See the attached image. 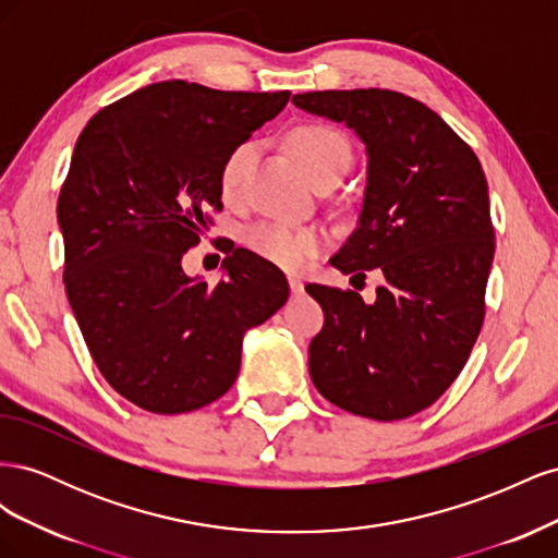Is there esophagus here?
<instances>
[{"label": "esophagus", "mask_w": 558, "mask_h": 558, "mask_svg": "<svg viewBox=\"0 0 558 558\" xmlns=\"http://www.w3.org/2000/svg\"><path fill=\"white\" fill-rule=\"evenodd\" d=\"M289 286H291V291L293 293H302V291H305V281H302L300 277H289Z\"/></svg>", "instance_id": "34e87169"}]
</instances>
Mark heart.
Returning a JSON list of instances; mask_svg holds the SVG:
<instances>
[{"instance_id":"1","label":"heart","mask_w":558,"mask_h":558,"mask_svg":"<svg viewBox=\"0 0 558 558\" xmlns=\"http://www.w3.org/2000/svg\"><path fill=\"white\" fill-rule=\"evenodd\" d=\"M291 148L302 170L310 174L314 183L330 174L344 177L351 165L349 142L328 125L307 123L295 128L291 134ZM253 156H256V144L253 142H244L230 150V156L221 167V177H218L226 199L240 197ZM244 242L253 253H258L260 258L269 263L286 269H302L318 256V251L326 244V238L318 228L269 218V221L248 226L244 232Z\"/></svg>"}]
</instances>
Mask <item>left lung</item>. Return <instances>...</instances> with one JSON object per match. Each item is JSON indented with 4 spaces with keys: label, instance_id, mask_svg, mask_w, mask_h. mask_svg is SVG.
<instances>
[{
    "label": "left lung",
    "instance_id": "1",
    "mask_svg": "<svg viewBox=\"0 0 558 558\" xmlns=\"http://www.w3.org/2000/svg\"><path fill=\"white\" fill-rule=\"evenodd\" d=\"M293 105L365 144L359 226L330 265L384 275L375 302L307 286L326 314L310 344L312 381L351 414L408 418L459 377L482 330L494 263L482 165L440 116L396 90H316Z\"/></svg>",
    "mask_w": 558,
    "mask_h": 558
}]
</instances>
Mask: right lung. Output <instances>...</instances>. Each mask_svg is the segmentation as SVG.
<instances>
[{"label":"right lung","mask_w":558,"mask_h":558,"mask_svg":"<svg viewBox=\"0 0 558 558\" xmlns=\"http://www.w3.org/2000/svg\"><path fill=\"white\" fill-rule=\"evenodd\" d=\"M291 93L214 90L162 81L97 111L78 134L58 199L64 289L83 340L113 391L156 414L221 398L240 375L242 340L289 300L269 260L234 248L223 279L183 272L221 167Z\"/></svg>","instance_id":"obj_1"}]
</instances>
